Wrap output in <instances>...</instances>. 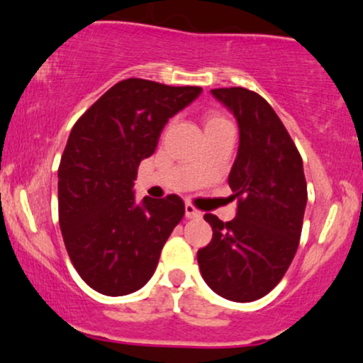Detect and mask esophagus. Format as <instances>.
Masks as SVG:
<instances>
[{
    "label": "esophagus",
    "mask_w": 363,
    "mask_h": 363,
    "mask_svg": "<svg viewBox=\"0 0 363 363\" xmlns=\"http://www.w3.org/2000/svg\"><path fill=\"white\" fill-rule=\"evenodd\" d=\"M185 217L186 218H200L202 217V212H199V210H196L191 203H186L185 205Z\"/></svg>",
    "instance_id": "esophagus-1"
}]
</instances>
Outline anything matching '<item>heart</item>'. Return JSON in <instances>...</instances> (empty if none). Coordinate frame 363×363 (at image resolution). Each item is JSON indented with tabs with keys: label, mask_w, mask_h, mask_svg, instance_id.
<instances>
[{
	"label": "heart",
	"mask_w": 363,
	"mask_h": 363,
	"mask_svg": "<svg viewBox=\"0 0 363 363\" xmlns=\"http://www.w3.org/2000/svg\"><path fill=\"white\" fill-rule=\"evenodd\" d=\"M220 124H229L227 123L225 119L222 118V116H218V114H210L208 118H207V124H205V126H220Z\"/></svg>",
	"instance_id": "1"
}]
</instances>
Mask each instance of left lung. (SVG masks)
Instances as JSON below:
<instances>
[{
	"instance_id": "1",
	"label": "left lung",
	"mask_w": 363,
	"mask_h": 363,
	"mask_svg": "<svg viewBox=\"0 0 363 363\" xmlns=\"http://www.w3.org/2000/svg\"><path fill=\"white\" fill-rule=\"evenodd\" d=\"M210 92L239 126V150L229 173L237 213L230 222L205 213L213 235L196 261L218 296L256 301L283 279L298 250L308 200L303 160L259 94L244 87Z\"/></svg>"
}]
</instances>
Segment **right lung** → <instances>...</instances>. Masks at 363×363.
Instances as JSON below:
<instances>
[{
    "instance_id": "obj_1",
    "label": "right lung",
    "mask_w": 363,
    "mask_h": 363,
    "mask_svg": "<svg viewBox=\"0 0 363 363\" xmlns=\"http://www.w3.org/2000/svg\"><path fill=\"white\" fill-rule=\"evenodd\" d=\"M200 94L202 87L126 79L74 124L58 167V222L75 271L97 293L141 289L185 216L177 195L136 202L134 180L168 119Z\"/></svg>"
}]
</instances>
